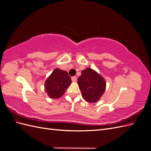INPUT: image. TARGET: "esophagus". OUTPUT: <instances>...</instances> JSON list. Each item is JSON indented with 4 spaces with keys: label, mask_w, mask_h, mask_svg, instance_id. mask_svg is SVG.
I'll use <instances>...</instances> for the list:
<instances>
[{
    "label": "esophagus",
    "mask_w": 151,
    "mask_h": 151,
    "mask_svg": "<svg viewBox=\"0 0 151 151\" xmlns=\"http://www.w3.org/2000/svg\"><path fill=\"white\" fill-rule=\"evenodd\" d=\"M71 79H72V82H76V81H77V77H76V76L72 77Z\"/></svg>",
    "instance_id": "obj_1"
}]
</instances>
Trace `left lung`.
Returning <instances> with one entry per match:
<instances>
[{"label": "left lung", "instance_id": "obj_1", "mask_svg": "<svg viewBox=\"0 0 151 151\" xmlns=\"http://www.w3.org/2000/svg\"><path fill=\"white\" fill-rule=\"evenodd\" d=\"M77 83L83 98L89 103L97 102L106 89L104 79L90 68L82 71Z\"/></svg>", "mask_w": 151, "mask_h": 151}]
</instances>
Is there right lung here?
I'll use <instances>...</instances> for the list:
<instances>
[{
	"instance_id": "1",
	"label": "right lung",
	"mask_w": 151,
	"mask_h": 151,
	"mask_svg": "<svg viewBox=\"0 0 151 151\" xmlns=\"http://www.w3.org/2000/svg\"><path fill=\"white\" fill-rule=\"evenodd\" d=\"M72 83L67 72L56 68L45 82V90L51 98H60Z\"/></svg>"
}]
</instances>
